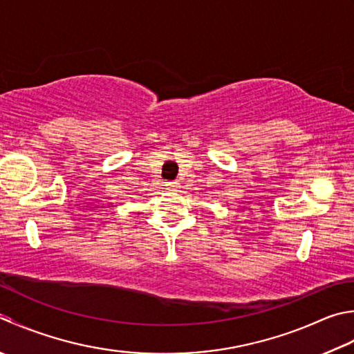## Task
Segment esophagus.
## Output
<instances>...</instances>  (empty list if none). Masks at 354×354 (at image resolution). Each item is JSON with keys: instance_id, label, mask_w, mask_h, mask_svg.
<instances>
[{"instance_id": "esophagus-1", "label": "esophagus", "mask_w": 354, "mask_h": 354, "mask_svg": "<svg viewBox=\"0 0 354 354\" xmlns=\"http://www.w3.org/2000/svg\"><path fill=\"white\" fill-rule=\"evenodd\" d=\"M178 189H179V183H178V181H169V183H165V190L176 192Z\"/></svg>"}]
</instances>
